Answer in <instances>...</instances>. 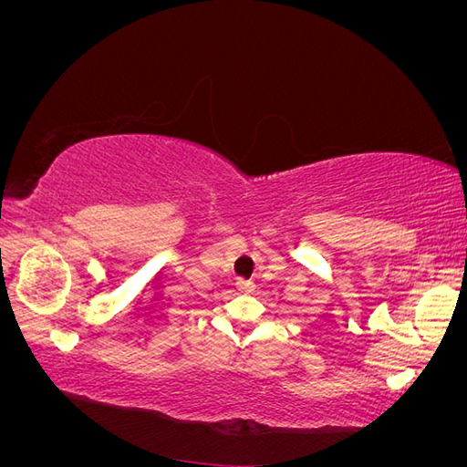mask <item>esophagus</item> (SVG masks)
<instances>
[{
  "label": "esophagus",
  "instance_id": "obj_1",
  "mask_svg": "<svg viewBox=\"0 0 467 467\" xmlns=\"http://www.w3.org/2000/svg\"><path fill=\"white\" fill-rule=\"evenodd\" d=\"M237 290L242 292V294H253V292H255V285H253L251 280L239 278V280H237Z\"/></svg>",
  "mask_w": 467,
  "mask_h": 467
}]
</instances>
